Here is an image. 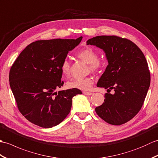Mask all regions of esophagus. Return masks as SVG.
Returning a JSON list of instances; mask_svg holds the SVG:
<instances>
[{"label": "esophagus", "instance_id": "obj_1", "mask_svg": "<svg viewBox=\"0 0 158 158\" xmlns=\"http://www.w3.org/2000/svg\"><path fill=\"white\" fill-rule=\"evenodd\" d=\"M83 94H85V95H88V96H90V95H92V92H83Z\"/></svg>", "mask_w": 158, "mask_h": 158}]
</instances>
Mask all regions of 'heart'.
I'll list each match as a JSON object with an SVG mask.
<instances>
[{
  "mask_svg": "<svg viewBox=\"0 0 158 158\" xmlns=\"http://www.w3.org/2000/svg\"><path fill=\"white\" fill-rule=\"evenodd\" d=\"M80 59L86 63L89 64L90 69L92 70H97L100 69V64L98 61V56L92 48H86L81 50L77 53ZM70 66L68 60H64L61 64V71L64 76H69L70 74ZM93 84L92 77H85L83 79H73L67 83V87L70 89H78L80 90H88Z\"/></svg>",
  "mask_w": 158,
  "mask_h": 158,
  "instance_id": "b5f03b06",
  "label": "heart"
}]
</instances>
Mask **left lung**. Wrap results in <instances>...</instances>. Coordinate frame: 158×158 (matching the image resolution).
I'll return each instance as SVG.
<instances>
[{"mask_svg": "<svg viewBox=\"0 0 158 158\" xmlns=\"http://www.w3.org/2000/svg\"><path fill=\"white\" fill-rule=\"evenodd\" d=\"M105 53L109 64L97 87L113 89L106 93L102 105L95 109L100 118L112 125L132 119L143 105L150 85V73L145 56L136 44L117 36H97L87 41Z\"/></svg>", "mask_w": 158, "mask_h": 158, "instance_id": "8db88e82", "label": "left lung"}]
</instances>
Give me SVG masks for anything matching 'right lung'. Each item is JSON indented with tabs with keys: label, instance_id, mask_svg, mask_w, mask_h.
<instances>
[{
	"label": "right lung",
	"instance_id": "right-lung-1",
	"mask_svg": "<svg viewBox=\"0 0 158 158\" xmlns=\"http://www.w3.org/2000/svg\"><path fill=\"white\" fill-rule=\"evenodd\" d=\"M77 39L36 41L20 53L9 73V84L18 109L29 122L49 128L69 115L78 89L55 92L61 88V64L69 52L78 45Z\"/></svg>",
	"mask_w": 158,
	"mask_h": 158
}]
</instances>
